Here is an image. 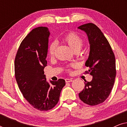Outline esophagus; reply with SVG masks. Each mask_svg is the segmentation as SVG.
Wrapping results in <instances>:
<instances>
[{"label":"esophagus","instance_id":"obj_1","mask_svg":"<svg viewBox=\"0 0 127 127\" xmlns=\"http://www.w3.org/2000/svg\"><path fill=\"white\" fill-rule=\"evenodd\" d=\"M65 82L66 83H69L72 81V79H65Z\"/></svg>","mask_w":127,"mask_h":127}]
</instances>
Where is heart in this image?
Instances as JSON below:
<instances>
[{
    "instance_id": "1",
    "label": "heart",
    "mask_w": 127,
    "mask_h": 127,
    "mask_svg": "<svg viewBox=\"0 0 127 127\" xmlns=\"http://www.w3.org/2000/svg\"><path fill=\"white\" fill-rule=\"evenodd\" d=\"M63 40L75 52L79 51L84 45V40L82 38L74 32H69L65 34L63 38ZM56 48L57 43L55 41H53L50 44L48 48V54L50 57H53L54 55ZM76 66V64H70L66 67V70L67 72H70L71 68L74 67Z\"/></svg>"
}]
</instances>
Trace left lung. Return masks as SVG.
<instances>
[{"label":"left lung","instance_id":"left-lung-1","mask_svg":"<svg viewBox=\"0 0 127 127\" xmlns=\"http://www.w3.org/2000/svg\"><path fill=\"white\" fill-rule=\"evenodd\" d=\"M78 28L88 36L90 52L85 65L89 67L87 73L93 77L90 82L85 81L84 89L79 96L84 103L95 106L108 98L113 87L116 75L115 56L108 40L96 25L88 23Z\"/></svg>","mask_w":127,"mask_h":127}]
</instances>
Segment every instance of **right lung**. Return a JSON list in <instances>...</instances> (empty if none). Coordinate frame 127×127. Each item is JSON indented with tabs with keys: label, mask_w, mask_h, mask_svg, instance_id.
<instances>
[{
	"label": "right lung",
	"mask_w": 127,
	"mask_h": 127,
	"mask_svg": "<svg viewBox=\"0 0 127 127\" xmlns=\"http://www.w3.org/2000/svg\"><path fill=\"white\" fill-rule=\"evenodd\" d=\"M46 27L32 29L21 43L14 61L15 77L26 100L40 111L51 110L60 99L65 81L60 79L46 81L44 69L47 66L48 37Z\"/></svg>",
	"instance_id": "obj_1"
}]
</instances>
